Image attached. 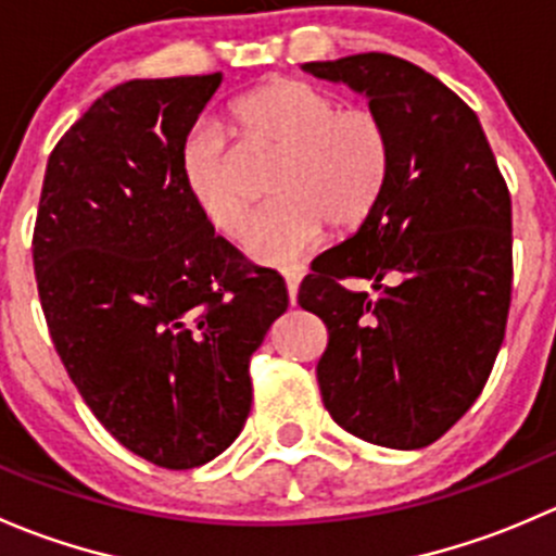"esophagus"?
<instances>
[{
  "label": "esophagus",
  "mask_w": 556,
  "mask_h": 556,
  "mask_svg": "<svg viewBox=\"0 0 556 556\" xmlns=\"http://www.w3.org/2000/svg\"><path fill=\"white\" fill-rule=\"evenodd\" d=\"M282 277H285V282H288L290 304L295 306V295H299L301 279L306 277V268H304V266H288V268H282Z\"/></svg>",
  "instance_id": "obj_1"
}]
</instances>
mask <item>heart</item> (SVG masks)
<instances>
[{
    "instance_id": "heart-1",
    "label": "heart",
    "mask_w": 556,
    "mask_h": 556,
    "mask_svg": "<svg viewBox=\"0 0 556 556\" xmlns=\"http://www.w3.org/2000/svg\"><path fill=\"white\" fill-rule=\"evenodd\" d=\"M231 126L250 153L277 159L268 188L279 195L244 239L247 255L285 263L333 231L363 226L390 179V137L366 106H339L330 93L274 77L231 104ZM182 179L210 226L239 237L252 215V190L217 128H199L182 150Z\"/></svg>"
}]
</instances>
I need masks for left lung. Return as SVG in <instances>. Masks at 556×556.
Wrapping results in <instances>:
<instances>
[{
	"instance_id": "1",
	"label": "left lung",
	"mask_w": 556,
	"mask_h": 556,
	"mask_svg": "<svg viewBox=\"0 0 556 556\" xmlns=\"http://www.w3.org/2000/svg\"><path fill=\"white\" fill-rule=\"evenodd\" d=\"M304 70L366 93L390 137L382 201L299 290L328 328L323 403L368 444L422 450L473 406L506 336L508 185L476 112L412 61L357 53ZM346 278H368L378 295Z\"/></svg>"
}]
</instances>
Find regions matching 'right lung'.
<instances>
[{"mask_svg": "<svg viewBox=\"0 0 556 556\" xmlns=\"http://www.w3.org/2000/svg\"><path fill=\"white\" fill-rule=\"evenodd\" d=\"M220 80L99 97L50 153L31 239L66 374L112 439L169 470L242 433L250 357L288 309L285 279L215 237L185 188V142Z\"/></svg>", "mask_w": 556, "mask_h": 556, "instance_id": "1", "label": "right lung"}]
</instances>
